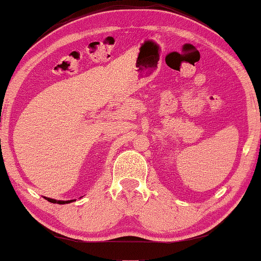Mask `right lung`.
Masks as SVG:
<instances>
[{
    "label": "right lung",
    "mask_w": 261,
    "mask_h": 261,
    "mask_svg": "<svg viewBox=\"0 0 261 261\" xmlns=\"http://www.w3.org/2000/svg\"><path fill=\"white\" fill-rule=\"evenodd\" d=\"M46 200H48L49 202H52V203H59V204H65V203H69V202H72L73 200H71V201H57V200H53V199H49V197H45Z\"/></svg>",
    "instance_id": "1"
}]
</instances>
